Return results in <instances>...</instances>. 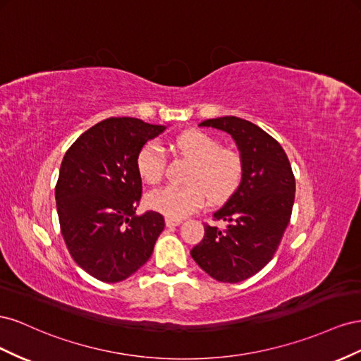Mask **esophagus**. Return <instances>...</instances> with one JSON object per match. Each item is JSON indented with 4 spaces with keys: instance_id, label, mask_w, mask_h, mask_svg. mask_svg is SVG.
I'll use <instances>...</instances> for the list:
<instances>
[{
    "instance_id": "esophagus-1",
    "label": "esophagus",
    "mask_w": 361,
    "mask_h": 361,
    "mask_svg": "<svg viewBox=\"0 0 361 361\" xmlns=\"http://www.w3.org/2000/svg\"><path fill=\"white\" fill-rule=\"evenodd\" d=\"M164 222H166V226H177L181 224V219H175V218H166L164 219Z\"/></svg>"
}]
</instances>
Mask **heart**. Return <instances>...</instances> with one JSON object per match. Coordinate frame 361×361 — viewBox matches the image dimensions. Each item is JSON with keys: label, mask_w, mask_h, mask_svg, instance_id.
Here are the masks:
<instances>
[{"label": "heart", "mask_w": 361, "mask_h": 361, "mask_svg": "<svg viewBox=\"0 0 361 361\" xmlns=\"http://www.w3.org/2000/svg\"><path fill=\"white\" fill-rule=\"evenodd\" d=\"M173 148L192 161L184 186H163L147 195L148 207L168 218L180 219L200 209L205 193L212 202H219L239 186L242 159L238 151L222 148L219 140L200 130H189L175 137ZM140 178L154 184L161 178L164 154L159 142H148L136 157Z\"/></svg>", "instance_id": "b5f03b06"}]
</instances>
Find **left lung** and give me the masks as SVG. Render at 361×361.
<instances>
[{
  "label": "left lung",
  "instance_id": "left-lung-1",
  "mask_svg": "<svg viewBox=\"0 0 361 361\" xmlns=\"http://www.w3.org/2000/svg\"><path fill=\"white\" fill-rule=\"evenodd\" d=\"M200 127L225 131L242 159L239 188L213 213L225 228L204 226V239L190 255L204 272L222 283L246 280L272 260L289 225L295 201V177L284 149L255 123L224 116Z\"/></svg>",
  "mask_w": 361,
  "mask_h": 361
}]
</instances>
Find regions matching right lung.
<instances>
[{
	"label": "right lung",
	"instance_id": "1",
	"mask_svg": "<svg viewBox=\"0 0 361 361\" xmlns=\"http://www.w3.org/2000/svg\"><path fill=\"white\" fill-rule=\"evenodd\" d=\"M166 126L109 118L85 131L61 161L56 204L75 263L99 281L119 283L145 264L164 228L157 212L137 214L136 157Z\"/></svg>",
	"mask_w": 361,
	"mask_h": 361
}]
</instances>
